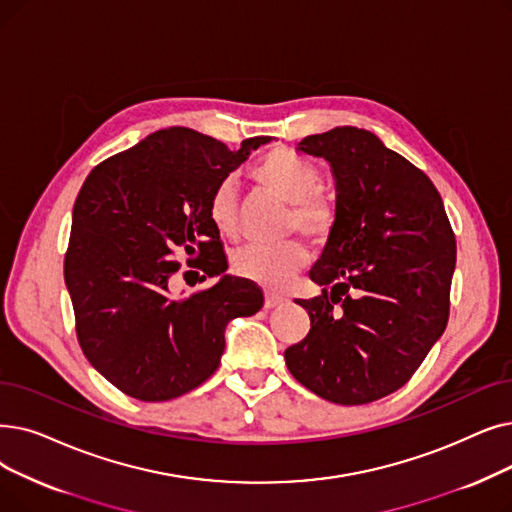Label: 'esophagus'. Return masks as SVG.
I'll return each instance as SVG.
<instances>
[{"label":"esophagus","mask_w":512,"mask_h":512,"mask_svg":"<svg viewBox=\"0 0 512 512\" xmlns=\"http://www.w3.org/2000/svg\"><path fill=\"white\" fill-rule=\"evenodd\" d=\"M284 301H286V297L280 295V293H272V291L265 293V307H268V309H274V307L282 305Z\"/></svg>","instance_id":"esophagus-1"}]
</instances>
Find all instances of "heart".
I'll return each mask as SVG.
<instances>
[{"label":"heart","mask_w":512,"mask_h":512,"mask_svg":"<svg viewBox=\"0 0 512 512\" xmlns=\"http://www.w3.org/2000/svg\"><path fill=\"white\" fill-rule=\"evenodd\" d=\"M253 177L272 194L291 205L288 230L309 238H324L335 224V209L316 190L320 186V171L299 154L274 148L257 161ZM207 213L213 228L226 238L238 234L236 190L230 180L219 182L211 196ZM307 251L301 242H286L276 249L249 247L234 255V272L268 288H280L303 268Z\"/></svg>","instance_id":"heart-1"}]
</instances>
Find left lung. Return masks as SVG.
Segmentation results:
<instances>
[{
    "mask_svg": "<svg viewBox=\"0 0 512 512\" xmlns=\"http://www.w3.org/2000/svg\"><path fill=\"white\" fill-rule=\"evenodd\" d=\"M324 159L335 224L299 299L311 328L284 351L295 379L341 406L404 387L448 324L456 240L429 177L372 131L335 127L297 144Z\"/></svg>",
    "mask_w": 512,
    "mask_h": 512,
    "instance_id": "1",
    "label": "left lung"
}]
</instances>
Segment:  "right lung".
<instances>
[{
  "mask_svg": "<svg viewBox=\"0 0 512 512\" xmlns=\"http://www.w3.org/2000/svg\"><path fill=\"white\" fill-rule=\"evenodd\" d=\"M268 142L257 136L230 150L169 127L100 163L81 186L64 282L85 358L129 397L167 402L203 385L219 366L228 322L261 309L259 288L226 274L207 205L213 188ZM184 260L220 280L177 296Z\"/></svg>",
  "mask_w": 512,
  "mask_h": 512,
  "instance_id": "obj_1",
  "label": "right lung"
}]
</instances>
